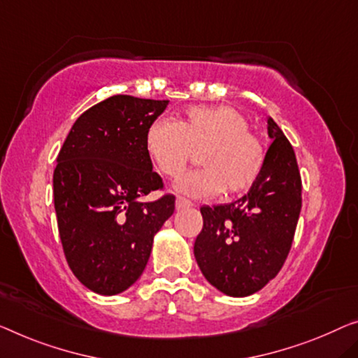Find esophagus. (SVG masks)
<instances>
[{"instance_id":"esophagus-1","label":"esophagus","mask_w":358,"mask_h":358,"mask_svg":"<svg viewBox=\"0 0 358 358\" xmlns=\"http://www.w3.org/2000/svg\"><path fill=\"white\" fill-rule=\"evenodd\" d=\"M193 206V202H191L189 199H185V197L178 196L177 201H175V207H177V210L180 209H186V207H191Z\"/></svg>"}]
</instances>
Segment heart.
<instances>
[{"label": "heart", "mask_w": 358, "mask_h": 358, "mask_svg": "<svg viewBox=\"0 0 358 358\" xmlns=\"http://www.w3.org/2000/svg\"><path fill=\"white\" fill-rule=\"evenodd\" d=\"M249 127L248 117L231 106H193L178 119L154 122L146 131V151L167 178H178L199 152L202 169L178 180L180 193L239 194L255 183L266 159L262 140Z\"/></svg>", "instance_id": "1"}]
</instances>
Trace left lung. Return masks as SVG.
I'll return each mask as SVG.
<instances>
[{
    "instance_id": "obj_1",
    "label": "left lung",
    "mask_w": 358,
    "mask_h": 358,
    "mask_svg": "<svg viewBox=\"0 0 358 358\" xmlns=\"http://www.w3.org/2000/svg\"><path fill=\"white\" fill-rule=\"evenodd\" d=\"M262 173L231 204L201 207L194 257L206 280L223 294L250 296L273 280L289 254L302 207V180L294 149L268 119Z\"/></svg>"
}]
</instances>
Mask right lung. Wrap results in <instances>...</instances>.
Segmentation results:
<instances>
[{
	"label": "right lung",
	"mask_w": 358,
	"mask_h": 358,
	"mask_svg": "<svg viewBox=\"0 0 358 358\" xmlns=\"http://www.w3.org/2000/svg\"><path fill=\"white\" fill-rule=\"evenodd\" d=\"M169 101L115 94L85 110L57 156L55 209L64 255L78 281L103 296L140 278L154 234L175 210L146 151V131Z\"/></svg>",
	"instance_id": "obj_1"
}]
</instances>
